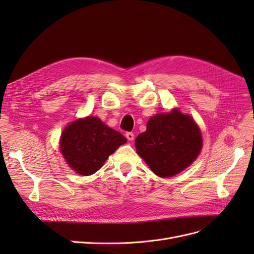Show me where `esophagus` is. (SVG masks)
Segmentation results:
<instances>
[{"label": "esophagus", "mask_w": 254, "mask_h": 254, "mask_svg": "<svg viewBox=\"0 0 254 254\" xmlns=\"http://www.w3.org/2000/svg\"><path fill=\"white\" fill-rule=\"evenodd\" d=\"M126 137L128 139V141H133L134 133L133 132H126Z\"/></svg>", "instance_id": "obj_1"}]
</instances>
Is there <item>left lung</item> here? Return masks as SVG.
<instances>
[{
	"label": "left lung",
	"instance_id": "1",
	"mask_svg": "<svg viewBox=\"0 0 254 254\" xmlns=\"http://www.w3.org/2000/svg\"><path fill=\"white\" fill-rule=\"evenodd\" d=\"M135 148L150 170L162 178L186 170L200 153L202 136L190 115L174 109L153 115L146 131L136 136Z\"/></svg>",
	"mask_w": 254,
	"mask_h": 254
}]
</instances>
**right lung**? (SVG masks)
Masks as SVG:
<instances>
[{
  "mask_svg": "<svg viewBox=\"0 0 254 254\" xmlns=\"http://www.w3.org/2000/svg\"><path fill=\"white\" fill-rule=\"evenodd\" d=\"M126 137L107 126L96 117L79 119L68 124L60 137V150L75 173L90 176L101 168L106 160Z\"/></svg>",
  "mask_w": 254,
  "mask_h": 254,
  "instance_id": "right-lung-1",
  "label": "right lung"
}]
</instances>
